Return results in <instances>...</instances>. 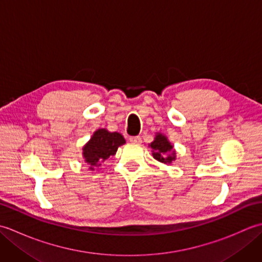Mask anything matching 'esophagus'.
Segmentation results:
<instances>
[{"mask_svg":"<svg viewBox=\"0 0 262 262\" xmlns=\"http://www.w3.org/2000/svg\"><path fill=\"white\" fill-rule=\"evenodd\" d=\"M129 142L134 143V144H141L142 143V138L140 136H130L129 137Z\"/></svg>","mask_w":262,"mask_h":262,"instance_id":"obj_1","label":"esophagus"}]
</instances>
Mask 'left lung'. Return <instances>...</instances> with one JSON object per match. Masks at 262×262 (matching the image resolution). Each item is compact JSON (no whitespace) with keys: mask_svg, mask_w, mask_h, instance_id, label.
<instances>
[{"mask_svg":"<svg viewBox=\"0 0 262 262\" xmlns=\"http://www.w3.org/2000/svg\"><path fill=\"white\" fill-rule=\"evenodd\" d=\"M151 148L153 149V157L155 160L160 161L162 163H171L176 159L174 151H172L173 146L166 140V137L162 134H158L154 142L151 143Z\"/></svg>","mask_w":262,"mask_h":262,"instance_id":"8db88e82","label":"left lung"}]
</instances>
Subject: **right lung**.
<instances>
[{
  "label": "right lung",
  "mask_w": 262,
  "mask_h": 262,
  "mask_svg": "<svg viewBox=\"0 0 262 262\" xmlns=\"http://www.w3.org/2000/svg\"><path fill=\"white\" fill-rule=\"evenodd\" d=\"M125 144V138L119 133H110L107 129H98L86 145L83 147V157L90 164V169L100 165L116 154L117 148Z\"/></svg>",
  "instance_id": "obj_1"
}]
</instances>
